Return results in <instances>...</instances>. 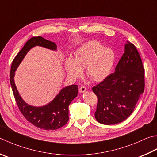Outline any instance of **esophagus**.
<instances>
[{
	"label": "esophagus",
	"instance_id": "obj_1",
	"mask_svg": "<svg viewBox=\"0 0 157 157\" xmlns=\"http://www.w3.org/2000/svg\"><path fill=\"white\" fill-rule=\"evenodd\" d=\"M79 93H84V92L86 91V88L85 86H81L79 88Z\"/></svg>",
	"mask_w": 157,
	"mask_h": 157
}]
</instances>
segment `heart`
Segmentation results:
<instances>
[{"mask_svg": "<svg viewBox=\"0 0 157 157\" xmlns=\"http://www.w3.org/2000/svg\"><path fill=\"white\" fill-rule=\"evenodd\" d=\"M115 58V53L112 49L92 41L77 49L73 59L67 58L64 67L71 78H79L82 74V69H85L86 75L92 81L99 82L104 80L111 73Z\"/></svg>", "mask_w": 157, "mask_h": 157, "instance_id": "1", "label": "heart"}]
</instances>
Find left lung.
<instances>
[{"mask_svg":"<svg viewBox=\"0 0 157 157\" xmlns=\"http://www.w3.org/2000/svg\"><path fill=\"white\" fill-rule=\"evenodd\" d=\"M144 86L140 55L136 46L127 41L115 72L93 88L98 99L95 118L107 125L124 121L133 113Z\"/></svg>","mask_w":157,"mask_h":157,"instance_id":"8db88e82","label":"left lung"}]
</instances>
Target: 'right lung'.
Returning a JSON list of instances; mask_svg holds the SVG:
<instances>
[{"mask_svg": "<svg viewBox=\"0 0 157 157\" xmlns=\"http://www.w3.org/2000/svg\"><path fill=\"white\" fill-rule=\"evenodd\" d=\"M36 45L56 50L55 43L41 36L30 39L19 52L12 62L10 71V83L18 108L28 121L44 130H56L65 125L69 121V105L78 95V85H71L63 88L50 103L42 107L31 106L24 102L18 93L14 82L15 71L27 52Z\"/></svg>", "mask_w": 157, "mask_h": 157, "instance_id": "obj_1", "label": "right lung"}]
</instances>
